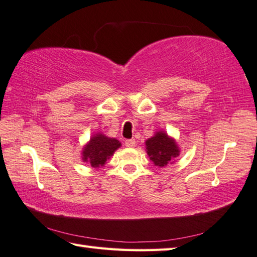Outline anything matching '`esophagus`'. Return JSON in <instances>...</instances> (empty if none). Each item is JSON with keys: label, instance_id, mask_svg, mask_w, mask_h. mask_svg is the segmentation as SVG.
<instances>
[{"label": "esophagus", "instance_id": "34e87169", "mask_svg": "<svg viewBox=\"0 0 257 257\" xmlns=\"http://www.w3.org/2000/svg\"><path fill=\"white\" fill-rule=\"evenodd\" d=\"M124 145H125V147L133 148V147H135V146H136V140H135V139H128V140H125Z\"/></svg>", "mask_w": 257, "mask_h": 257}]
</instances>
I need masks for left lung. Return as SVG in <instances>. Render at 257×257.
<instances>
[{"instance_id":"left-lung-1","label":"left lung","mask_w":257,"mask_h":257,"mask_svg":"<svg viewBox=\"0 0 257 257\" xmlns=\"http://www.w3.org/2000/svg\"><path fill=\"white\" fill-rule=\"evenodd\" d=\"M145 145L148 157L158 167H166L167 165L175 163L174 159L180 154L176 140L162 130L155 133L153 137L146 140Z\"/></svg>"}]
</instances>
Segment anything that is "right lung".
Listing matches in <instances>:
<instances>
[{"label":"right lung","instance_id":"right-lung-1","mask_svg":"<svg viewBox=\"0 0 257 257\" xmlns=\"http://www.w3.org/2000/svg\"><path fill=\"white\" fill-rule=\"evenodd\" d=\"M121 147V143L115 138H110L102 133L93 134L82 148V162L88 163L93 168L103 167L114 152Z\"/></svg>","mask_w":257,"mask_h":257}]
</instances>
